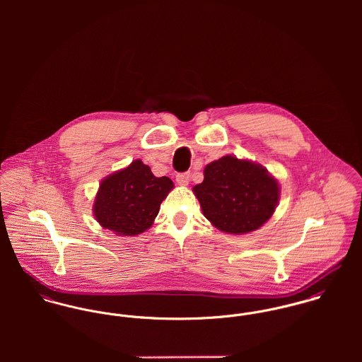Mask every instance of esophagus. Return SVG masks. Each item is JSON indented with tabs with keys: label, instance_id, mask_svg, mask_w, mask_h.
<instances>
[{
	"label": "esophagus",
	"instance_id": "34e87169",
	"mask_svg": "<svg viewBox=\"0 0 362 362\" xmlns=\"http://www.w3.org/2000/svg\"><path fill=\"white\" fill-rule=\"evenodd\" d=\"M189 173H181V174H177L175 175V181L178 182V185H182V187H185V185H188L189 184Z\"/></svg>",
	"mask_w": 362,
	"mask_h": 362
}]
</instances>
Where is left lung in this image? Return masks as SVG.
I'll return each instance as SVG.
<instances>
[{
    "instance_id": "left-lung-1",
    "label": "left lung",
    "mask_w": 362,
    "mask_h": 362,
    "mask_svg": "<svg viewBox=\"0 0 362 362\" xmlns=\"http://www.w3.org/2000/svg\"><path fill=\"white\" fill-rule=\"evenodd\" d=\"M204 177L192 191L205 217L220 231L237 235L255 231L274 213L279 182L258 163L223 156L207 164Z\"/></svg>"
}]
</instances>
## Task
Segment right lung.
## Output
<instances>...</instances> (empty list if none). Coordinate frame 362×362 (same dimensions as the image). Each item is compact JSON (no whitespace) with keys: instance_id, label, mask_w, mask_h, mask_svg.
<instances>
[{"instance_id":"1","label":"right lung","mask_w":362,"mask_h":362,"mask_svg":"<svg viewBox=\"0 0 362 362\" xmlns=\"http://www.w3.org/2000/svg\"><path fill=\"white\" fill-rule=\"evenodd\" d=\"M174 188L168 177H155L142 160L105 177L93 213L99 224L118 235H138L152 227L161 202Z\"/></svg>"}]
</instances>
